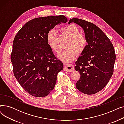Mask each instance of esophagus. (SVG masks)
Here are the masks:
<instances>
[{"mask_svg": "<svg viewBox=\"0 0 124 124\" xmlns=\"http://www.w3.org/2000/svg\"><path fill=\"white\" fill-rule=\"evenodd\" d=\"M64 70L67 72H72L74 70V65L72 64H64Z\"/></svg>", "mask_w": 124, "mask_h": 124, "instance_id": "obj_1", "label": "esophagus"}]
</instances>
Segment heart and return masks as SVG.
Instances as JSON below:
<instances>
[{
    "instance_id": "heart-1",
    "label": "heart",
    "mask_w": 124,
    "mask_h": 124,
    "mask_svg": "<svg viewBox=\"0 0 124 124\" xmlns=\"http://www.w3.org/2000/svg\"><path fill=\"white\" fill-rule=\"evenodd\" d=\"M61 35L69 38L66 45L67 49L61 50L57 57L64 63H69L76 56L81 55L85 50L88 45L86 37L80 34L77 26L73 23L67 24L60 29ZM47 44L51 50L54 52L58 50V35L54 29L48 31L46 36Z\"/></svg>"
}]
</instances>
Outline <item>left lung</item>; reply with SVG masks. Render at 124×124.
Returning a JSON list of instances; mask_svg holds the SVG:
<instances>
[{
  "mask_svg": "<svg viewBox=\"0 0 124 124\" xmlns=\"http://www.w3.org/2000/svg\"><path fill=\"white\" fill-rule=\"evenodd\" d=\"M83 29L87 46L75 62V70L80 73L76 83L80 92L93 94L106 86L114 72L116 54L113 44L94 24L79 18L70 19Z\"/></svg>",
  "mask_w": 124,
  "mask_h": 124,
  "instance_id": "8db88e82",
  "label": "left lung"
}]
</instances>
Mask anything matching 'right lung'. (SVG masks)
<instances>
[{"label":"right lung","mask_w":124,"mask_h":124,"mask_svg":"<svg viewBox=\"0 0 124 124\" xmlns=\"http://www.w3.org/2000/svg\"><path fill=\"white\" fill-rule=\"evenodd\" d=\"M67 18L64 16L32 19L16 35L10 59L16 80L30 94L47 96L56 84L63 63L55 57L47 44L48 31Z\"/></svg>","instance_id":"obj_1"}]
</instances>
